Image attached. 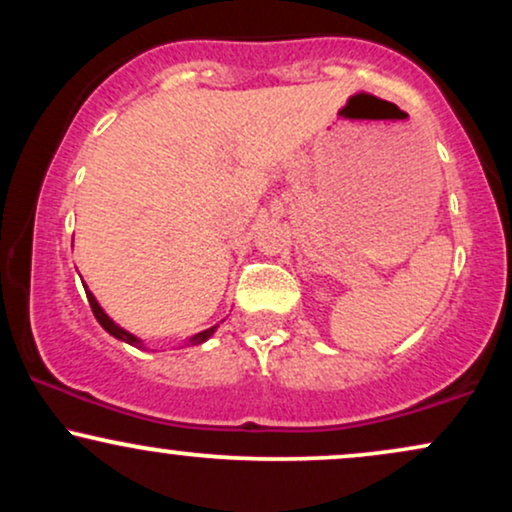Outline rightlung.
<instances>
[{"label": "right lung", "mask_w": 512, "mask_h": 512, "mask_svg": "<svg viewBox=\"0 0 512 512\" xmlns=\"http://www.w3.org/2000/svg\"><path fill=\"white\" fill-rule=\"evenodd\" d=\"M86 298H88V303H91V310H93V315H96V320L101 322V327H103L105 332H110V334H113V337L122 339V342H127V344H132V346H137V344H139V339L134 337V334H129V332L122 330V327H117L115 322L110 320V317L103 313V308H101V305H98L96 298H93V293H91V291H86ZM214 330H216V327H211V330H204V332H199L197 337H192V342H195V344H202L204 339H209L211 334H214Z\"/></svg>", "instance_id": "add662e5"}]
</instances>
